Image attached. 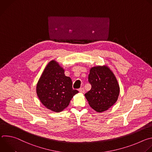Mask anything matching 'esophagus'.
Masks as SVG:
<instances>
[{"label":"esophagus","mask_w":152,"mask_h":152,"mask_svg":"<svg viewBox=\"0 0 152 152\" xmlns=\"http://www.w3.org/2000/svg\"><path fill=\"white\" fill-rule=\"evenodd\" d=\"M79 91L80 93H85V89L83 88H80L79 89Z\"/></svg>","instance_id":"1"}]
</instances>
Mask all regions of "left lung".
<instances>
[{
  "instance_id": "8db88e82",
  "label": "left lung",
  "mask_w": 152,
  "mask_h": 152,
  "mask_svg": "<svg viewBox=\"0 0 152 152\" xmlns=\"http://www.w3.org/2000/svg\"><path fill=\"white\" fill-rule=\"evenodd\" d=\"M91 90L85 94L90 106L98 113L109 109L117 102L120 86L113 72L107 66L92 67L88 75Z\"/></svg>"
}]
</instances>
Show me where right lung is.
<instances>
[{
  "mask_svg": "<svg viewBox=\"0 0 152 152\" xmlns=\"http://www.w3.org/2000/svg\"><path fill=\"white\" fill-rule=\"evenodd\" d=\"M37 94L46 107L59 113L67 107L73 96L79 93L72 88L70 77L55 60L50 61L39 77L36 88Z\"/></svg>",
  "mask_w": 152,
  "mask_h": 152,
  "instance_id": "obj_1",
  "label": "right lung"
}]
</instances>
